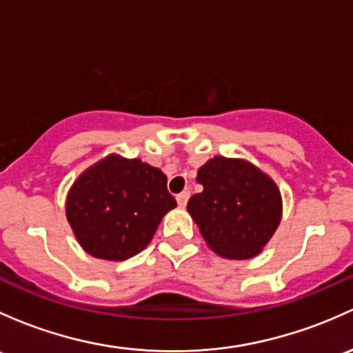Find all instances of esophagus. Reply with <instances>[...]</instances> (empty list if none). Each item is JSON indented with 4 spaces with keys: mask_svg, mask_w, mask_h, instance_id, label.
<instances>
[{
    "mask_svg": "<svg viewBox=\"0 0 353 353\" xmlns=\"http://www.w3.org/2000/svg\"><path fill=\"white\" fill-rule=\"evenodd\" d=\"M176 199H177V205H179L181 208H184V206L188 205V199H190V191H183V193L177 194Z\"/></svg>",
    "mask_w": 353,
    "mask_h": 353,
    "instance_id": "esophagus-1",
    "label": "esophagus"
}]
</instances>
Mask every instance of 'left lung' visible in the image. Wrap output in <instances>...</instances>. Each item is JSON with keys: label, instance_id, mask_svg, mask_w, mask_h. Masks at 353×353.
Returning <instances> with one entry per match:
<instances>
[{"label": "left lung", "instance_id": "1", "mask_svg": "<svg viewBox=\"0 0 353 353\" xmlns=\"http://www.w3.org/2000/svg\"><path fill=\"white\" fill-rule=\"evenodd\" d=\"M203 191L188 212L203 239L227 259L258 256L282 220V196L275 181L243 159L213 157L198 169Z\"/></svg>", "mask_w": 353, "mask_h": 353}]
</instances>
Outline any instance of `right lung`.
I'll return each instance as SVG.
<instances>
[{
    "instance_id": "right-lung-1",
    "label": "right lung",
    "mask_w": 353,
    "mask_h": 353,
    "mask_svg": "<svg viewBox=\"0 0 353 353\" xmlns=\"http://www.w3.org/2000/svg\"><path fill=\"white\" fill-rule=\"evenodd\" d=\"M176 205L162 170L112 154L74 181L66 219L88 254L123 261L147 248L162 216Z\"/></svg>"
}]
</instances>
